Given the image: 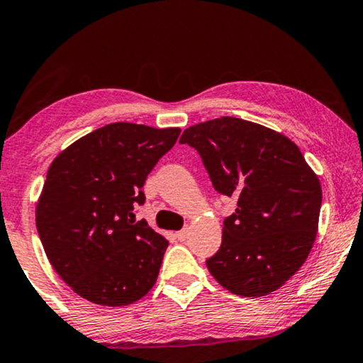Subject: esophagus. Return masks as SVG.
I'll use <instances>...</instances> for the list:
<instances>
[{
  "mask_svg": "<svg viewBox=\"0 0 363 363\" xmlns=\"http://www.w3.org/2000/svg\"><path fill=\"white\" fill-rule=\"evenodd\" d=\"M177 240H180V241H185L186 240V236H188V230L185 228V230H180L177 233Z\"/></svg>",
  "mask_w": 363,
  "mask_h": 363,
  "instance_id": "obj_1",
  "label": "esophagus"
}]
</instances>
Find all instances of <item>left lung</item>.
<instances>
[{"label": "left lung", "mask_w": 363, "mask_h": 363, "mask_svg": "<svg viewBox=\"0 0 363 363\" xmlns=\"http://www.w3.org/2000/svg\"><path fill=\"white\" fill-rule=\"evenodd\" d=\"M180 142L196 148L218 193L238 198L208 271L236 296L279 289L304 264L319 226L320 182L299 147L236 117L188 127Z\"/></svg>", "instance_id": "1"}]
</instances>
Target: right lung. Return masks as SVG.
I'll use <instances>...</instances> for the list:
<instances>
[{
  "label": "right lung",
  "instance_id": "obj_1",
  "mask_svg": "<svg viewBox=\"0 0 363 363\" xmlns=\"http://www.w3.org/2000/svg\"><path fill=\"white\" fill-rule=\"evenodd\" d=\"M180 128L108 123L54 158L36 206V228L61 279L84 299L121 307L155 284L168 241L135 221L142 188Z\"/></svg>",
  "mask_w": 363,
  "mask_h": 363
}]
</instances>
